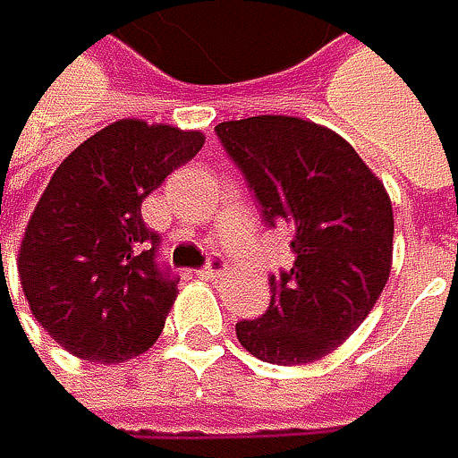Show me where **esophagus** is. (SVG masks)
Returning <instances> with one entry per match:
<instances>
[{
  "label": "esophagus",
  "mask_w": 458,
  "mask_h": 458,
  "mask_svg": "<svg viewBox=\"0 0 458 458\" xmlns=\"http://www.w3.org/2000/svg\"><path fill=\"white\" fill-rule=\"evenodd\" d=\"M222 272H225V260L214 255V258H208V263H206V267H203V269H200L198 275H200L203 280H216V277H219Z\"/></svg>",
  "instance_id": "esophagus-1"
}]
</instances>
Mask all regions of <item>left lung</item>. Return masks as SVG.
<instances>
[{
    "label": "left lung",
    "instance_id": "obj_1",
    "mask_svg": "<svg viewBox=\"0 0 458 458\" xmlns=\"http://www.w3.org/2000/svg\"><path fill=\"white\" fill-rule=\"evenodd\" d=\"M269 227L291 231V272L272 302L236 324L263 362L305 365L338 349L382 296L393 263V206L357 150L318 123L258 114L216 126Z\"/></svg>",
    "mask_w": 458,
    "mask_h": 458
}]
</instances>
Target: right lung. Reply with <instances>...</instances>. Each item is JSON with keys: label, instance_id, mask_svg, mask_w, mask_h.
I'll return each instance as SVG.
<instances>
[{"label": "right lung", "instance_id": "add662e5", "mask_svg": "<svg viewBox=\"0 0 458 458\" xmlns=\"http://www.w3.org/2000/svg\"><path fill=\"white\" fill-rule=\"evenodd\" d=\"M206 137L117 120L55 170L27 222L19 277L38 324L73 357L126 362L162 335L178 277L159 267L142 200Z\"/></svg>", "mask_w": 458, "mask_h": 458}]
</instances>
